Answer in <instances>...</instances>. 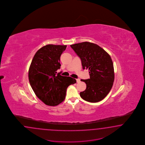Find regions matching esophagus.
Here are the masks:
<instances>
[{"instance_id": "esophagus-1", "label": "esophagus", "mask_w": 145, "mask_h": 145, "mask_svg": "<svg viewBox=\"0 0 145 145\" xmlns=\"http://www.w3.org/2000/svg\"><path fill=\"white\" fill-rule=\"evenodd\" d=\"M76 82H77L78 83H79V82H80V79H76Z\"/></svg>"}]
</instances>
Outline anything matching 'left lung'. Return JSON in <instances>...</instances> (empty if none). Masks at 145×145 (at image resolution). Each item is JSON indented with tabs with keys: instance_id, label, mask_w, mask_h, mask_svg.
<instances>
[{
	"instance_id": "left-lung-1",
	"label": "left lung",
	"mask_w": 145,
	"mask_h": 145,
	"mask_svg": "<svg viewBox=\"0 0 145 145\" xmlns=\"http://www.w3.org/2000/svg\"><path fill=\"white\" fill-rule=\"evenodd\" d=\"M81 61L83 69H88L90 78L81 81L87 85L80 93L86 101H101L112 88L114 80V66L110 55L96 44L84 42L70 45Z\"/></svg>"
}]
</instances>
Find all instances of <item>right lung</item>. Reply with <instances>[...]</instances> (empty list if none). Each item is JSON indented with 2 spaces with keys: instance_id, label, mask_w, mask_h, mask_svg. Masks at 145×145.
<instances>
[{
  "instance_id": "add662e5",
  "label": "right lung",
  "mask_w": 145,
  "mask_h": 145,
  "mask_svg": "<svg viewBox=\"0 0 145 145\" xmlns=\"http://www.w3.org/2000/svg\"><path fill=\"white\" fill-rule=\"evenodd\" d=\"M66 45L48 44L38 50L32 59L29 80L36 96L47 105H58L66 96V89L76 82L70 76H61L60 57Z\"/></svg>"
}]
</instances>
